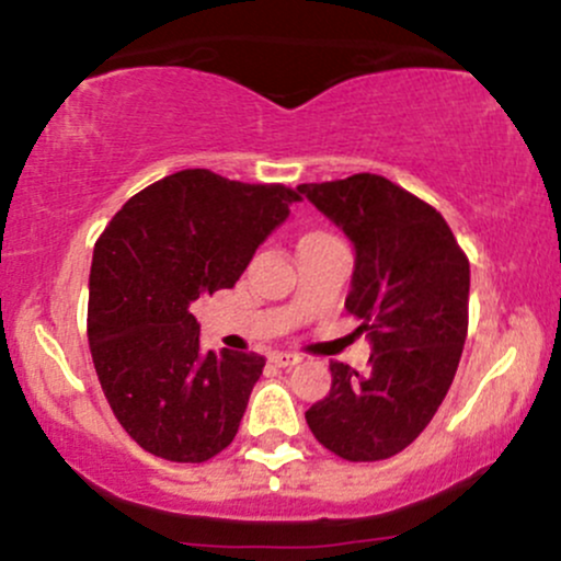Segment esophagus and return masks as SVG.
<instances>
[{"mask_svg": "<svg viewBox=\"0 0 561 561\" xmlns=\"http://www.w3.org/2000/svg\"><path fill=\"white\" fill-rule=\"evenodd\" d=\"M270 363L278 365V368H294V365L301 363V357L294 355V352H273V355H270Z\"/></svg>", "mask_w": 561, "mask_h": 561, "instance_id": "obj_1", "label": "esophagus"}]
</instances>
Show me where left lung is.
I'll return each mask as SVG.
<instances>
[{
    "mask_svg": "<svg viewBox=\"0 0 561 561\" xmlns=\"http://www.w3.org/2000/svg\"><path fill=\"white\" fill-rule=\"evenodd\" d=\"M355 249L347 312L370 368L331 363V392L305 413L323 448L381 461L426 430L448 394L469 325V260L430 204L379 174L297 187Z\"/></svg>",
    "mask_w": 561,
    "mask_h": 561,
    "instance_id": "left-lung-1",
    "label": "left lung"
}]
</instances>
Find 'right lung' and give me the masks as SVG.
I'll list each match as a JSON object with an SVG mask.
<instances>
[{"mask_svg":"<svg viewBox=\"0 0 561 561\" xmlns=\"http://www.w3.org/2000/svg\"><path fill=\"white\" fill-rule=\"evenodd\" d=\"M299 193L209 169L169 174L122 206L94 243L92 363L113 416L142 450L201 463L241 426L264 357L206 352L191 305L232 288Z\"/></svg>","mask_w":561,"mask_h":561,"instance_id":"right-lung-1","label":"right lung"}]
</instances>
